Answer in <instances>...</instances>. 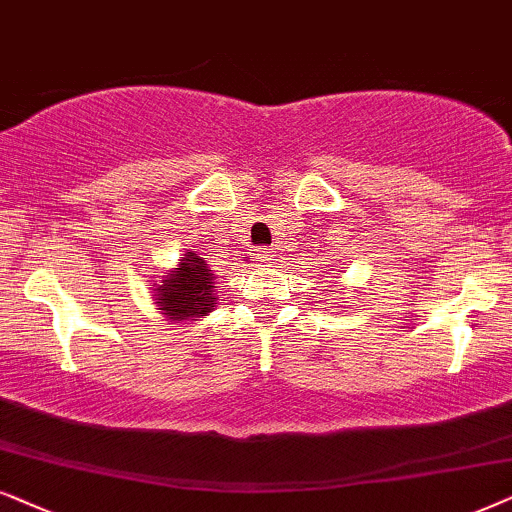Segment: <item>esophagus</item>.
I'll return each mask as SVG.
<instances>
[{"mask_svg":"<svg viewBox=\"0 0 512 512\" xmlns=\"http://www.w3.org/2000/svg\"><path fill=\"white\" fill-rule=\"evenodd\" d=\"M252 255V264H257V267H262V264H267L271 257H274V248H257L250 252Z\"/></svg>","mask_w":512,"mask_h":512,"instance_id":"1","label":"esophagus"}]
</instances>
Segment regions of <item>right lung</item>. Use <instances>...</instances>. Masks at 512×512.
<instances>
[{"instance_id": "right-lung-1", "label": "right lung", "mask_w": 512, "mask_h": 512, "mask_svg": "<svg viewBox=\"0 0 512 512\" xmlns=\"http://www.w3.org/2000/svg\"><path fill=\"white\" fill-rule=\"evenodd\" d=\"M161 311H166L170 320H194L213 311L215 297V274L208 269L206 260L196 257L194 252L182 257L180 269L166 276L163 285L156 288Z\"/></svg>"}]
</instances>
